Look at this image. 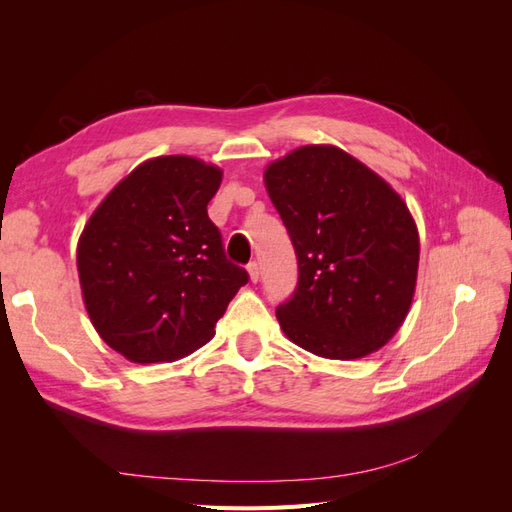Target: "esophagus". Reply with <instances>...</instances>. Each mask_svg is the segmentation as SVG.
Wrapping results in <instances>:
<instances>
[{"instance_id": "34e87169", "label": "esophagus", "mask_w": 512, "mask_h": 512, "mask_svg": "<svg viewBox=\"0 0 512 512\" xmlns=\"http://www.w3.org/2000/svg\"><path fill=\"white\" fill-rule=\"evenodd\" d=\"M247 273H250V280L252 282H258V277H260V267H258V262L254 260V262H250V265H247Z\"/></svg>"}]
</instances>
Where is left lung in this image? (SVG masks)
<instances>
[{
	"instance_id": "1",
	"label": "left lung",
	"mask_w": 512,
	"mask_h": 512,
	"mask_svg": "<svg viewBox=\"0 0 512 512\" xmlns=\"http://www.w3.org/2000/svg\"><path fill=\"white\" fill-rule=\"evenodd\" d=\"M265 185L299 265L277 305L290 342L324 359H361L406 320L418 232L401 196L350 153L305 145L265 170Z\"/></svg>"
}]
</instances>
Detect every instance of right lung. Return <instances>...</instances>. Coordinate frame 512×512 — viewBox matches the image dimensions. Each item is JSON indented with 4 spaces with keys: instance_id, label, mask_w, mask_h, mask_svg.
I'll return each mask as SVG.
<instances>
[{
    "instance_id": "1",
    "label": "right lung",
    "mask_w": 512,
    "mask_h": 512,
    "mask_svg": "<svg viewBox=\"0 0 512 512\" xmlns=\"http://www.w3.org/2000/svg\"><path fill=\"white\" fill-rule=\"evenodd\" d=\"M222 170L188 156L143 162L91 215L76 250L87 314L132 363L177 361L213 337L250 275L226 258L207 205Z\"/></svg>"
}]
</instances>
